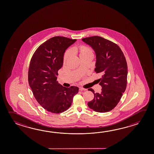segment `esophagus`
Here are the masks:
<instances>
[{
	"instance_id": "esophagus-1",
	"label": "esophagus",
	"mask_w": 154,
	"mask_h": 154,
	"mask_svg": "<svg viewBox=\"0 0 154 154\" xmlns=\"http://www.w3.org/2000/svg\"><path fill=\"white\" fill-rule=\"evenodd\" d=\"M87 90V89L83 88H79V90H80V91H86Z\"/></svg>"
}]
</instances>
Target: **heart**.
Instances as JSON below:
<instances>
[{
	"label": "heart",
	"instance_id": "obj_1",
	"mask_svg": "<svg viewBox=\"0 0 154 154\" xmlns=\"http://www.w3.org/2000/svg\"><path fill=\"white\" fill-rule=\"evenodd\" d=\"M78 52L79 54L80 57H81L82 56H85V55H93V53H94L93 49H91V48L86 46H84V45H81L79 47ZM70 54H71L70 50H67L64 54V61H66V60L70 56Z\"/></svg>",
	"mask_w": 154,
	"mask_h": 154
}]
</instances>
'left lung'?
I'll use <instances>...</instances> for the list:
<instances>
[{
    "label": "left lung",
    "mask_w": 154,
    "mask_h": 154,
    "mask_svg": "<svg viewBox=\"0 0 154 154\" xmlns=\"http://www.w3.org/2000/svg\"><path fill=\"white\" fill-rule=\"evenodd\" d=\"M82 40L95 52V72L101 75L98 79L101 93H95L93 89H89L94 98L88 106L97 112H107L116 107L126 88L128 65L125 55L118 45L101 36L83 38Z\"/></svg>",
    "instance_id": "1"
}]
</instances>
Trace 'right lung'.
Segmentation results:
<instances>
[{
    "label": "right lung",
    "mask_w": 154,
    "mask_h": 154,
    "mask_svg": "<svg viewBox=\"0 0 154 154\" xmlns=\"http://www.w3.org/2000/svg\"><path fill=\"white\" fill-rule=\"evenodd\" d=\"M76 39L54 36L38 47L31 59L28 82L36 101L46 110L60 113L70 108L79 88L64 87L57 81L65 50Z\"/></svg>",
    "instance_id": "add662e5"
}]
</instances>
